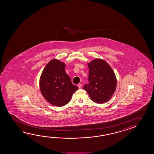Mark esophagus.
<instances>
[{
  "instance_id": "esophagus-1",
  "label": "esophagus",
  "mask_w": 154,
  "mask_h": 154,
  "mask_svg": "<svg viewBox=\"0 0 154 154\" xmlns=\"http://www.w3.org/2000/svg\"><path fill=\"white\" fill-rule=\"evenodd\" d=\"M78 86L79 88H81V87H82V85H81V84H78Z\"/></svg>"
}]
</instances>
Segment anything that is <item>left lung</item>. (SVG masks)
Listing matches in <instances>:
<instances>
[{"label":"left lung","mask_w":154,"mask_h":154,"mask_svg":"<svg viewBox=\"0 0 154 154\" xmlns=\"http://www.w3.org/2000/svg\"><path fill=\"white\" fill-rule=\"evenodd\" d=\"M88 84L84 86L91 99L97 103L108 101L114 93L117 81L115 73L104 60L96 59L88 63Z\"/></svg>","instance_id":"8db88e82"}]
</instances>
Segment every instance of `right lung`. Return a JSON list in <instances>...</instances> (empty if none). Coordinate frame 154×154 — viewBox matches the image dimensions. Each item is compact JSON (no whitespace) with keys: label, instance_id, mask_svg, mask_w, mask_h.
<instances>
[{"label":"right lung","instance_id":"right-lung-1","mask_svg":"<svg viewBox=\"0 0 154 154\" xmlns=\"http://www.w3.org/2000/svg\"><path fill=\"white\" fill-rule=\"evenodd\" d=\"M65 64L59 60L50 61L45 67L40 79V88L45 99L51 104L62 107L70 101L78 89L66 73Z\"/></svg>","mask_w":154,"mask_h":154}]
</instances>
